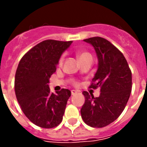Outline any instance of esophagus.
Wrapping results in <instances>:
<instances>
[{
    "label": "esophagus",
    "mask_w": 147,
    "mask_h": 147,
    "mask_svg": "<svg viewBox=\"0 0 147 147\" xmlns=\"http://www.w3.org/2000/svg\"><path fill=\"white\" fill-rule=\"evenodd\" d=\"M71 95H74V94H76V93H78L76 90H71Z\"/></svg>",
    "instance_id": "34e87169"
}]
</instances>
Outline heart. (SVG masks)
<instances>
[{
	"instance_id": "heart-1",
	"label": "heart",
	"mask_w": 147,
	"mask_h": 147,
	"mask_svg": "<svg viewBox=\"0 0 147 147\" xmlns=\"http://www.w3.org/2000/svg\"><path fill=\"white\" fill-rule=\"evenodd\" d=\"M77 58L80 61H83V60H85V59H87V58H91L92 59V57L87 52H79V53H77ZM59 63H60V64L63 63V58H61V60H60Z\"/></svg>"
}]
</instances>
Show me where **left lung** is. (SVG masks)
I'll return each mask as SVG.
<instances>
[{
    "label": "left lung",
    "instance_id": "left-lung-1",
    "mask_svg": "<svg viewBox=\"0 0 147 147\" xmlns=\"http://www.w3.org/2000/svg\"><path fill=\"white\" fill-rule=\"evenodd\" d=\"M83 41L94 47L98 61L90 87L99 86L101 93L94 98L83 91L81 117L89 126L103 127L117 120L125 108L131 91V71L123 53L108 40L93 37Z\"/></svg>",
    "mask_w": 147,
    "mask_h": 147
}]
</instances>
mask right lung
<instances>
[{
    "label": "right lung",
    "instance_id": "1",
    "mask_svg": "<svg viewBox=\"0 0 147 147\" xmlns=\"http://www.w3.org/2000/svg\"><path fill=\"white\" fill-rule=\"evenodd\" d=\"M71 41L45 40L27 52L19 63L15 77V92L25 116L35 125L52 128L63 119L71 91L50 92L49 78L57 70L61 55Z\"/></svg>",
    "mask_w": 147,
    "mask_h": 147
}]
</instances>
